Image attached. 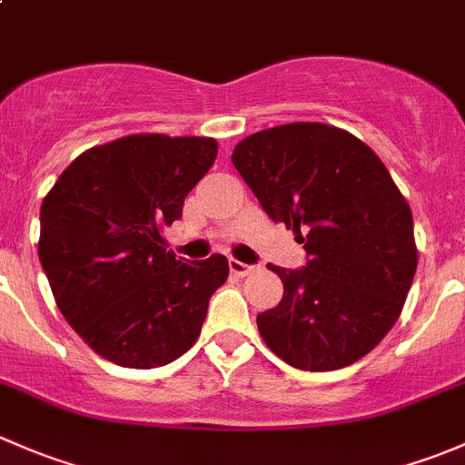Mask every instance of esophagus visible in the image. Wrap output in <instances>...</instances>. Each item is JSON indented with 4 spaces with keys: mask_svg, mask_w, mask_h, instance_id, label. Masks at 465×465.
<instances>
[{
    "mask_svg": "<svg viewBox=\"0 0 465 465\" xmlns=\"http://www.w3.org/2000/svg\"><path fill=\"white\" fill-rule=\"evenodd\" d=\"M229 270H232V274H236V276H247L252 270H254V267L247 265V262L232 259V261H229Z\"/></svg>",
    "mask_w": 465,
    "mask_h": 465,
    "instance_id": "1",
    "label": "esophagus"
}]
</instances>
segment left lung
<instances>
[{"label":"left lung","mask_w":465,"mask_h":465,"mask_svg":"<svg viewBox=\"0 0 465 465\" xmlns=\"http://www.w3.org/2000/svg\"><path fill=\"white\" fill-rule=\"evenodd\" d=\"M232 162L308 254L302 270L267 265L283 299L256 317L265 344L303 371L358 362L401 317L419 262L410 204L384 163L346 130L303 121L242 139Z\"/></svg>","instance_id":"1"}]
</instances>
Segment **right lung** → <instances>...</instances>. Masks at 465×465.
Masks as SVG:
<instances>
[{
	"label": "right lung",
	"instance_id": "right-lung-1",
	"mask_svg": "<svg viewBox=\"0 0 465 465\" xmlns=\"http://www.w3.org/2000/svg\"><path fill=\"white\" fill-rule=\"evenodd\" d=\"M215 154L209 137L130 134L78 154L46 193L42 270L64 320L101 358L163 367L200 337L229 262L177 261L159 232L182 218Z\"/></svg>",
	"mask_w": 465,
	"mask_h": 465
}]
</instances>
